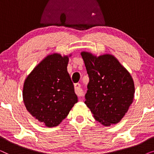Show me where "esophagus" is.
<instances>
[{"instance_id":"esophagus-1","label":"esophagus","mask_w":154,"mask_h":154,"mask_svg":"<svg viewBox=\"0 0 154 154\" xmlns=\"http://www.w3.org/2000/svg\"><path fill=\"white\" fill-rule=\"evenodd\" d=\"M74 89H75V94H76L78 96H79V97H82V96L83 95V89H82L81 85H80L79 83L75 84Z\"/></svg>"}]
</instances>
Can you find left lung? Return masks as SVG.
Instances as JSON below:
<instances>
[{"label": "left lung", "instance_id": "obj_1", "mask_svg": "<svg viewBox=\"0 0 154 154\" xmlns=\"http://www.w3.org/2000/svg\"><path fill=\"white\" fill-rule=\"evenodd\" d=\"M90 81L85 102L97 121L104 126L118 123L133 102V79L114 56L81 52Z\"/></svg>", "mask_w": 154, "mask_h": 154}]
</instances>
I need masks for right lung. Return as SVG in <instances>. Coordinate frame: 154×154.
<instances>
[{
  "mask_svg": "<svg viewBox=\"0 0 154 154\" xmlns=\"http://www.w3.org/2000/svg\"><path fill=\"white\" fill-rule=\"evenodd\" d=\"M68 62L69 56L49 54L24 81L22 95L26 110L46 127L60 124L78 102Z\"/></svg>",
  "mask_w": 154,
  "mask_h": 154,
  "instance_id": "obj_1",
  "label": "right lung"
}]
</instances>
